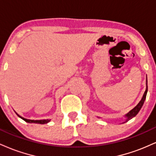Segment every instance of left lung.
I'll use <instances>...</instances> for the list:
<instances>
[{
	"mask_svg": "<svg viewBox=\"0 0 156 156\" xmlns=\"http://www.w3.org/2000/svg\"><path fill=\"white\" fill-rule=\"evenodd\" d=\"M146 90L145 92H144V94H143V97L142 98H141V100L140 101V102H139V103H138L136 106H135L134 108L132 109V110H130L129 112L127 113L125 115V117H126V119L124 122H121V124H123V123H125L127 122L128 120H130V119H131L132 118L136 117V116L137 115L138 113L139 112V111H140V109L141 108V107H142L143 104H144V101H145L146 99V96H147V83H146ZM98 118H101L99 117H98Z\"/></svg>",
	"mask_w": 156,
	"mask_h": 156,
	"instance_id": "left-lung-1",
	"label": "left lung"
}]
</instances>
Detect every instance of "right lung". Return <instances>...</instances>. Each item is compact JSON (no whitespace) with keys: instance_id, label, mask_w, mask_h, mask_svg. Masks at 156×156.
<instances>
[{"instance_id":"obj_1","label":"right lung","mask_w":156,"mask_h":156,"mask_svg":"<svg viewBox=\"0 0 156 156\" xmlns=\"http://www.w3.org/2000/svg\"><path fill=\"white\" fill-rule=\"evenodd\" d=\"M16 114H17V116H18L19 117H20L21 119H23V120H25L26 122H29V123H39V124H45V123H48L50 121H51V119H40V120H32V119H25L24 117H22L21 116H20L19 114H17V113H16Z\"/></svg>"}]
</instances>
